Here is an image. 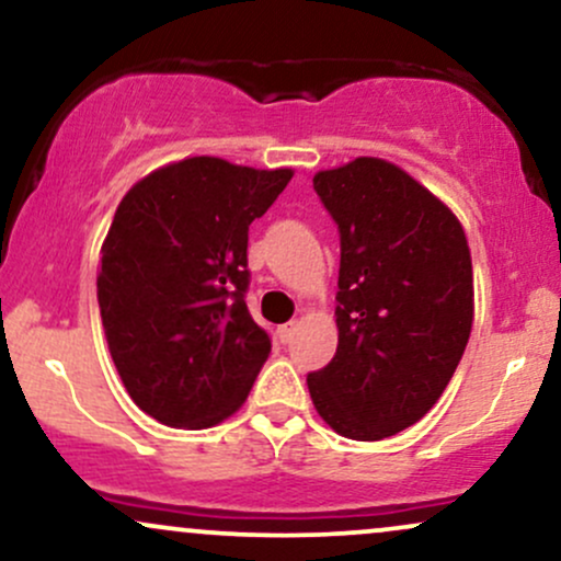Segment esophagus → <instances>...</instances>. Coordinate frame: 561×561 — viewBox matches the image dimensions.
I'll list each match as a JSON object with an SVG mask.
<instances>
[{
    "label": "esophagus",
    "instance_id": "34e87169",
    "mask_svg": "<svg viewBox=\"0 0 561 561\" xmlns=\"http://www.w3.org/2000/svg\"><path fill=\"white\" fill-rule=\"evenodd\" d=\"M293 334H295V321H289V324H282L279 330H276V337H279L282 345H287L289 340H293Z\"/></svg>",
    "mask_w": 561,
    "mask_h": 561
}]
</instances>
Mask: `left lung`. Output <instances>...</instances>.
I'll return each mask as SVG.
<instances>
[{
  "mask_svg": "<svg viewBox=\"0 0 561 561\" xmlns=\"http://www.w3.org/2000/svg\"><path fill=\"white\" fill-rule=\"evenodd\" d=\"M313 190L337 224V353L308 375L319 416L351 440L420 422L472 332L469 244L446 205L379 158L319 171Z\"/></svg>",
  "mask_w": 561,
  "mask_h": 561,
  "instance_id": "8db88e82",
  "label": "left lung"
}]
</instances>
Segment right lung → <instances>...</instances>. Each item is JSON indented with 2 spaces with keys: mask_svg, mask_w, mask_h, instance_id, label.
Wrapping results in <instances>:
<instances>
[{
  "mask_svg": "<svg viewBox=\"0 0 561 561\" xmlns=\"http://www.w3.org/2000/svg\"><path fill=\"white\" fill-rule=\"evenodd\" d=\"M293 171L186 158L121 199L96 302L131 401L169 427H214L244 403L272 353L244 302L248 229Z\"/></svg>",
  "mask_w": 561,
  "mask_h": 561,
  "instance_id": "obj_1",
  "label": "right lung"
}]
</instances>
